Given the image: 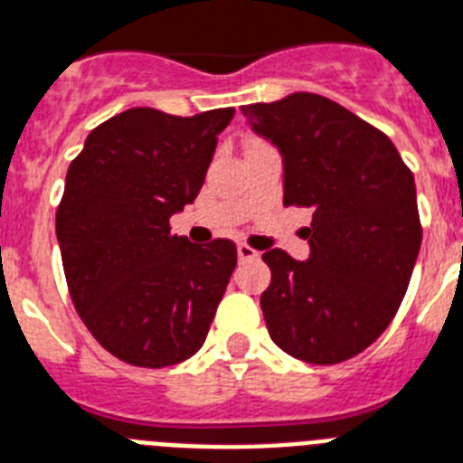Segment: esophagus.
Listing matches in <instances>:
<instances>
[{"mask_svg": "<svg viewBox=\"0 0 463 463\" xmlns=\"http://www.w3.org/2000/svg\"><path fill=\"white\" fill-rule=\"evenodd\" d=\"M238 259L240 261H254L259 259V251L251 250L250 244H238Z\"/></svg>", "mask_w": 463, "mask_h": 463, "instance_id": "obj_1", "label": "esophagus"}]
</instances>
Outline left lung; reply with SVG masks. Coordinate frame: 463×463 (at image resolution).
<instances>
[{"label":"left lung","mask_w":463,"mask_h":463,"mask_svg":"<svg viewBox=\"0 0 463 463\" xmlns=\"http://www.w3.org/2000/svg\"><path fill=\"white\" fill-rule=\"evenodd\" d=\"M282 157L285 207L313 209L306 261L268 250L266 327L287 355L336 364L398 313L421 250L414 176L386 134L317 93L242 106Z\"/></svg>","instance_id":"left-lung-1"}]
</instances>
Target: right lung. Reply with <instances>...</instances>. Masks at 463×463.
Instances as JSON below:
<instances>
[{
    "mask_svg": "<svg viewBox=\"0 0 463 463\" xmlns=\"http://www.w3.org/2000/svg\"><path fill=\"white\" fill-rule=\"evenodd\" d=\"M235 110L131 108L91 131L56 212L70 297L93 339L136 367H169L207 339L238 250L193 244L169 219L193 204Z\"/></svg>",
    "mask_w": 463,
    "mask_h": 463,
    "instance_id": "add662e5",
    "label": "right lung"
}]
</instances>
